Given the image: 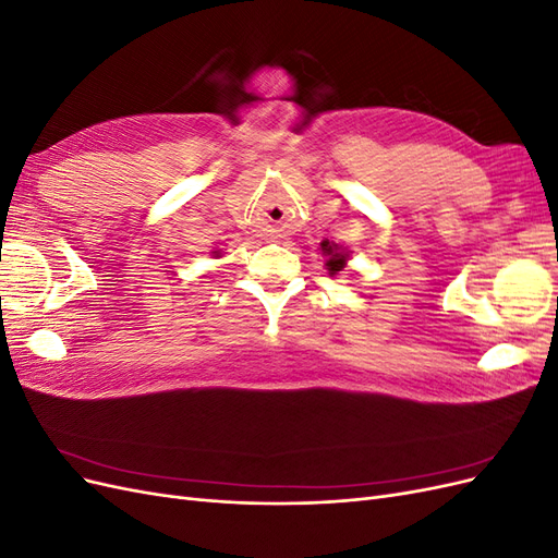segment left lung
<instances>
[{
	"mask_svg": "<svg viewBox=\"0 0 558 558\" xmlns=\"http://www.w3.org/2000/svg\"><path fill=\"white\" fill-rule=\"evenodd\" d=\"M320 251H324L326 253V256H328V269H330V275H337V272H340V269L344 267V260H347V256H344V253H340V251H337L328 240L326 242H320Z\"/></svg>",
	"mask_w": 558,
	"mask_h": 558,
	"instance_id": "left-lung-1",
	"label": "left lung"
}]
</instances>
